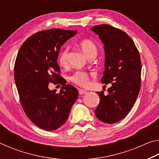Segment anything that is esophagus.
<instances>
[{"label":"esophagus","mask_w":159,"mask_h":159,"mask_svg":"<svg viewBox=\"0 0 159 159\" xmlns=\"http://www.w3.org/2000/svg\"><path fill=\"white\" fill-rule=\"evenodd\" d=\"M79 93L80 95H84V94H85L87 92H86V91H85V90L79 89Z\"/></svg>","instance_id":"obj_1"}]
</instances>
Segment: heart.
Here are the masks:
<instances>
[{
    "mask_svg": "<svg viewBox=\"0 0 159 159\" xmlns=\"http://www.w3.org/2000/svg\"><path fill=\"white\" fill-rule=\"evenodd\" d=\"M80 48L85 54L86 57L89 58L90 57H96L98 55V49L96 44L93 41L89 39H84L80 42ZM69 55V48L65 47L61 50L59 55L58 61L61 66H66L67 64ZM71 80L74 83L82 87H86L89 83V76L88 74L84 71H78L71 76Z\"/></svg>",
    "mask_w": 159,
    "mask_h": 159,
    "instance_id": "1",
    "label": "heart"
}]
</instances>
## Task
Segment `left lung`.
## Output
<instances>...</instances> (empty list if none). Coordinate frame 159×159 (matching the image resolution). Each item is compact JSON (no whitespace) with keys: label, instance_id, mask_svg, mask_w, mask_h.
<instances>
[{"label":"left lung","instance_id":"obj_1","mask_svg":"<svg viewBox=\"0 0 159 159\" xmlns=\"http://www.w3.org/2000/svg\"><path fill=\"white\" fill-rule=\"evenodd\" d=\"M91 31L104 44V71L101 81L111 86L97 92L100 101L95 110L97 118L106 123H115L125 118L140 90L141 60L133 40L124 31L107 25H97Z\"/></svg>","mask_w":159,"mask_h":159}]
</instances>
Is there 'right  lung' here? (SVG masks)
<instances>
[{
    "label": "right lung",
    "instance_id": "add662e5",
    "mask_svg": "<svg viewBox=\"0 0 159 159\" xmlns=\"http://www.w3.org/2000/svg\"><path fill=\"white\" fill-rule=\"evenodd\" d=\"M77 31L54 29L42 31L26 39L15 64V81L22 108L38 127L52 131L60 128L69 117L79 92L66 85L58 73V55L62 45ZM49 82L64 85L60 93L51 91Z\"/></svg>",
    "mask_w": 159,
    "mask_h": 159
}]
</instances>
